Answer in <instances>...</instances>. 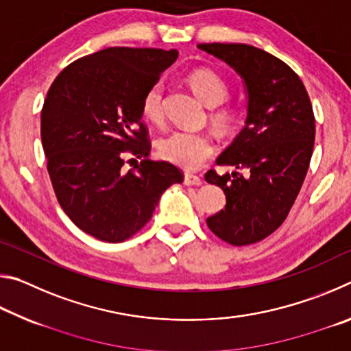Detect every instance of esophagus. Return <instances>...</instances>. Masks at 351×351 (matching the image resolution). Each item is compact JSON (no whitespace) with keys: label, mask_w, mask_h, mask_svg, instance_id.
Masks as SVG:
<instances>
[{"label":"esophagus","mask_w":351,"mask_h":351,"mask_svg":"<svg viewBox=\"0 0 351 351\" xmlns=\"http://www.w3.org/2000/svg\"><path fill=\"white\" fill-rule=\"evenodd\" d=\"M184 184H186V186H201L203 180L193 173H186L184 175Z\"/></svg>","instance_id":"esophagus-1"}]
</instances>
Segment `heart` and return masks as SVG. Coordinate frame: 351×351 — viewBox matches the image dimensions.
I'll list each match as a JSON object with an SVG mask.
<instances>
[{"label": "heart", "instance_id": "b5f03b06", "mask_svg": "<svg viewBox=\"0 0 351 351\" xmlns=\"http://www.w3.org/2000/svg\"><path fill=\"white\" fill-rule=\"evenodd\" d=\"M187 83L201 102L210 110V122L218 132H229L240 119V108L234 104H226L229 86L215 71L201 68L187 75ZM142 114L150 122L162 119V85L154 83L145 91L141 104ZM158 152L164 159L187 170H197L213 153V142L209 134L175 130L159 139Z\"/></svg>", "mask_w": 351, "mask_h": 351}]
</instances>
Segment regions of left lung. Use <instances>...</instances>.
<instances>
[{"mask_svg": "<svg viewBox=\"0 0 351 351\" xmlns=\"http://www.w3.org/2000/svg\"><path fill=\"white\" fill-rule=\"evenodd\" d=\"M198 47L234 68L247 93L245 127L217 159L247 175L207 171L206 181L226 195L224 209L207 226L226 243L251 245L280 228L300 192L316 134L313 106L300 77L266 51L240 43Z\"/></svg>", "mask_w": 351, "mask_h": 351, "instance_id": "left-lung-1", "label": "left lung"}]
</instances>
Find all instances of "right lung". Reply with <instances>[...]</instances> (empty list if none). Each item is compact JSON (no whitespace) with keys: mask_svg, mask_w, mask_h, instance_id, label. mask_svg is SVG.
<instances>
[{"mask_svg":"<svg viewBox=\"0 0 351 351\" xmlns=\"http://www.w3.org/2000/svg\"><path fill=\"white\" fill-rule=\"evenodd\" d=\"M176 58V49L106 47L68 64L47 91L41 144L52 187L71 221L94 239L133 237L165 190L184 180L173 164L147 158L141 110L145 91ZM128 154L135 165L125 171Z\"/></svg>","mask_w":351,"mask_h":351,"instance_id":"obj_1","label":"right lung"}]
</instances>
